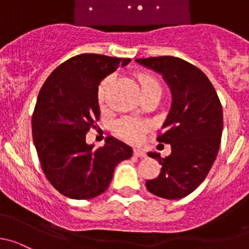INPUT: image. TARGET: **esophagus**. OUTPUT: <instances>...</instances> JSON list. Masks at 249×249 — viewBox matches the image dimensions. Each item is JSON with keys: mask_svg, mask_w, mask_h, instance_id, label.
<instances>
[{"mask_svg": "<svg viewBox=\"0 0 249 249\" xmlns=\"http://www.w3.org/2000/svg\"><path fill=\"white\" fill-rule=\"evenodd\" d=\"M133 152H134L135 157H140V158L146 157V152L143 150H142V148H134V151H133Z\"/></svg>", "mask_w": 249, "mask_h": 249, "instance_id": "obj_1", "label": "esophagus"}]
</instances>
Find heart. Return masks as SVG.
Returning <instances> with one entry per match:
<instances>
[{
	"mask_svg": "<svg viewBox=\"0 0 249 249\" xmlns=\"http://www.w3.org/2000/svg\"><path fill=\"white\" fill-rule=\"evenodd\" d=\"M114 79V75H107L99 84L98 92H97V98H98V103L101 107H104L107 104V91H109L110 85L112 84ZM138 81H139L140 87H142V93H147V92L151 91L162 92V84H160V81L156 76L151 75V74H139L138 75ZM112 128H114V132L120 138L124 139L125 142H139L142 139L143 134L147 132L148 124L147 122L142 121V120L124 116L119 119L117 121H115Z\"/></svg>",
	"mask_w": 249,
	"mask_h": 249,
	"instance_id": "1",
	"label": "heart"
}]
</instances>
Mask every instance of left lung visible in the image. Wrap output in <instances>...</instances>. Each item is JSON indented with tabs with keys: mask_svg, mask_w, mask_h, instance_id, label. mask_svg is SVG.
<instances>
[{
	"mask_svg": "<svg viewBox=\"0 0 249 249\" xmlns=\"http://www.w3.org/2000/svg\"><path fill=\"white\" fill-rule=\"evenodd\" d=\"M158 71L169 84L173 106L157 142L170 143L171 153L148 156L162 165L160 174L146 181V188L164 199H181L205 180L218 153L223 130V109L204 71L175 56L138 58Z\"/></svg>",
	"mask_w": 249,
	"mask_h": 249,
	"instance_id": "1",
	"label": "left lung"
}]
</instances>
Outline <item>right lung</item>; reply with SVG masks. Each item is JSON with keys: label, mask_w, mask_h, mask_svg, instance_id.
Returning a JSON list of instances; mask_svg holds the SVG:
<instances>
[{"label": "right lung", "mask_w": 249, "mask_h": 249, "mask_svg": "<svg viewBox=\"0 0 249 249\" xmlns=\"http://www.w3.org/2000/svg\"><path fill=\"white\" fill-rule=\"evenodd\" d=\"M129 62L98 53L76 55L53 69L38 93L32 114L38 160L48 181L68 198L86 200L104 193L115 166L132 157V147L114 137L98 148L86 143L101 115V80Z\"/></svg>", "instance_id": "right-lung-1"}]
</instances>
